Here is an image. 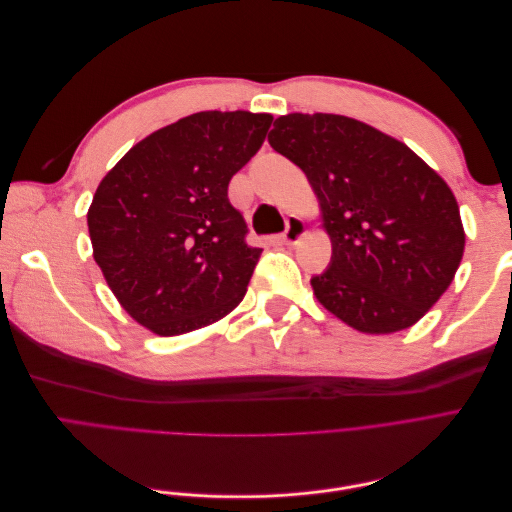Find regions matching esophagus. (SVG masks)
Returning a JSON list of instances; mask_svg holds the SVG:
<instances>
[{"mask_svg":"<svg viewBox=\"0 0 512 512\" xmlns=\"http://www.w3.org/2000/svg\"><path fill=\"white\" fill-rule=\"evenodd\" d=\"M305 232H307V226H305V222L299 218V215H290V218L286 220V230H284L282 239H284V243L294 245V243H297V241L305 235Z\"/></svg>","mask_w":512,"mask_h":512,"instance_id":"obj_1","label":"esophagus"}]
</instances>
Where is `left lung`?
Instances as JSON below:
<instances>
[{"label": "left lung", "mask_w": 512, "mask_h": 512, "mask_svg": "<svg viewBox=\"0 0 512 512\" xmlns=\"http://www.w3.org/2000/svg\"><path fill=\"white\" fill-rule=\"evenodd\" d=\"M269 145L297 164L333 245L316 299L348 327L386 335L421 320L466 245L446 181L397 138L344 115L277 117Z\"/></svg>", "instance_id": "8db88e82"}]
</instances>
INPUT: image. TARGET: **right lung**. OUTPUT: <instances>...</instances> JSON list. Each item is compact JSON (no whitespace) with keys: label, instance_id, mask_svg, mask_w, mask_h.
<instances>
[{"label":"right lung","instance_id":"obj_1","mask_svg":"<svg viewBox=\"0 0 512 512\" xmlns=\"http://www.w3.org/2000/svg\"><path fill=\"white\" fill-rule=\"evenodd\" d=\"M273 115L203 111L136 143L87 211L94 260L151 333L183 335L235 309L262 254L245 243L228 183L265 143Z\"/></svg>","mask_w":512,"mask_h":512}]
</instances>
